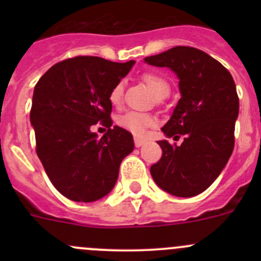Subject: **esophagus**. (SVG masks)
Returning <instances> with one entry per match:
<instances>
[{
  "instance_id": "1",
  "label": "esophagus",
  "mask_w": 261,
  "mask_h": 261,
  "mask_svg": "<svg viewBox=\"0 0 261 261\" xmlns=\"http://www.w3.org/2000/svg\"><path fill=\"white\" fill-rule=\"evenodd\" d=\"M144 144H145V140H143V139L135 138V146H136V147H140V146H143Z\"/></svg>"
}]
</instances>
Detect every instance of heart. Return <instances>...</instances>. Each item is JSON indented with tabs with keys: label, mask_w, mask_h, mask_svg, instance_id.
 Here are the masks:
<instances>
[{
	"label": "heart",
	"mask_w": 261,
	"mask_h": 261,
	"mask_svg": "<svg viewBox=\"0 0 261 261\" xmlns=\"http://www.w3.org/2000/svg\"><path fill=\"white\" fill-rule=\"evenodd\" d=\"M143 80L145 82L147 88L154 93V96L159 94L163 91H169V83L164 80V78L159 77V75L154 74V73H145L143 75ZM123 92V84L122 82H118L112 87L111 92H110L109 99L111 105L118 106L121 103V98H122ZM118 123L122 126L123 128L133 133L134 135L143 136L146 133L149 127L156 125V118L152 115L143 114V112L136 111H128L118 118Z\"/></svg>",
	"instance_id": "b5f03b06"
}]
</instances>
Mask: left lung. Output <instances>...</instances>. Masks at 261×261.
<instances>
[{
	"label": "left lung",
	"instance_id": "obj_1",
	"mask_svg": "<svg viewBox=\"0 0 261 261\" xmlns=\"http://www.w3.org/2000/svg\"><path fill=\"white\" fill-rule=\"evenodd\" d=\"M144 62L177 74L180 98L162 131L174 140L184 138L179 146L158 141L163 155L150 168L151 177L173 196H197L217 179L232 154L239 116L235 82L220 62L189 46H175Z\"/></svg>",
	"mask_w": 261,
	"mask_h": 261
}]
</instances>
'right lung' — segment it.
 <instances>
[{
  "label": "right lung",
  "instance_id": "1",
  "mask_svg": "<svg viewBox=\"0 0 261 261\" xmlns=\"http://www.w3.org/2000/svg\"><path fill=\"white\" fill-rule=\"evenodd\" d=\"M135 60L75 57L57 63L34 88L30 122L36 154L53 186L75 202H94L114 189L123 158L134 150L128 131L112 126V87ZM109 127L101 139L92 124Z\"/></svg>",
  "mask_w": 261,
  "mask_h": 261
}]
</instances>
